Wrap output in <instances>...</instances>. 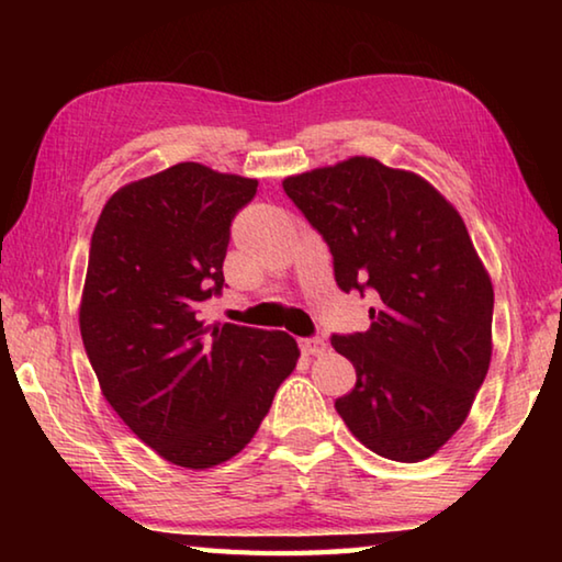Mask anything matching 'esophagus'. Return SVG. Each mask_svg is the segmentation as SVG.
<instances>
[{
  "label": "esophagus",
  "instance_id": "esophagus-1",
  "mask_svg": "<svg viewBox=\"0 0 562 562\" xmlns=\"http://www.w3.org/2000/svg\"><path fill=\"white\" fill-rule=\"evenodd\" d=\"M300 347H302V351H304V355H307V357H319V355H325V351H327L325 339H319V337L302 339Z\"/></svg>",
  "mask_w": 562,
  "mask_h": 562
}]
</instances>
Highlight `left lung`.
Wrapping results in <instances>:
<instances>
[{"label": "left lung", "instance_id": "obj_1", "mask_svg": "<svg viewBox=\"0 0 562 562\" xmlns=\"http://www.w3.org/2000/svg\"><path fill=\"white\" fill-rule=\"evenodd\" d=\"M282 188L327 240L339 288L376 297L372 327L331 337L357 369L339 416L384 459H429L461 429L493 351V284L463 217L426 178L369 156Z\"/></svg>", "mask_w": 562, "mask_h": 562}]
</instances>
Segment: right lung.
I'll list each match as a JSON object with an SVG mask.
<instances>
[{
	"label": "right lung",
	"instance_id": "right-lung-1",
	"mask_svg": "<svg viewBox=\"0 0 562 562\" xmlns=\"http://www.w3.org/2000/svg\"><path fill=\"white\" fill-rule=\"evenodd\" d=\"M258 180L176 164L121 186L91 235L79 327L101 394L160 459L205 471L252 441L297 367L288 331L205 325Z\"/></svg>",
	"mask_w": 562,
	"mask_h": 562
}]
</instances>
